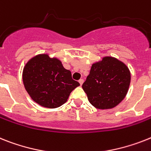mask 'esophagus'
Segmentation results:
<instances>
[{"mask_svg": "<svg viewBox=\"0 0 151 151\" xmlns=\"http://www.w3.org/2000/svg\"><path fill=\"white\" fill-rule=\"evenodd\" d=\"M79 81L80 84H81V85H82V83H83V79H80L79 81Z\"/></svg>", "mask_w": 151, "mask_h": 151, "instance_id": "obj_1", "label": "esophagus"}]
</instances>
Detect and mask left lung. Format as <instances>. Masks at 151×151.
<instances>
[{"label":"left lung","mask_w":151,"mask_h":151,"mask_svg":"<svg viewBox=\"0 0 151 151\" xmlns=\"http://www.w3.org/2000/svg\"><path fill=\"white\" fill-rule=\"evenodd\" d=\"M130 83L128 68L116 58L105 57L92 65L82 88L93 107L111 109L124 100Z\"/></svg>","instance_id":"8db88e82"}]
</instances>
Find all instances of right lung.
Instances as JSON below:
<instances>
[{
  "mask_svg": "<svg viewBox=\"0 0 151 151\" xmlns=\"http://www.w3.org/2000/svg\"><path fill=\"white\" fill-rule=\"evenodd\" d=\"M23 82L30 97L47 108L64 104L71 91L80 85L60 60L47 54L37 55L27 63L23 70Z\"/></svg>",
  "mask_w": 151,
  "mask_h": 151,
  "instance_id": "right-lung-1",
  "label": "right lung"
}]
</instances>
